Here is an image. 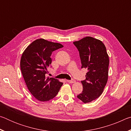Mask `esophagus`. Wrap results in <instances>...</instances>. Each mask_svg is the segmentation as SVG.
Returning a JSON list of instances; mask_svg holds the SVG:
<instances>
[{
	"mask_svg": "<svg viewBox=\"0 0 131 131\" xmlns=\"http://www.w3.org/2000/svg\"><path fill=\"white\" fill-rule=\"evenodd\" d=\"M67 81L69 83H74L75 82H76V81H75L74 80H73V79L71 80H67Z\"/></svg>",
	"mask_w": 131,
	"mask_h": 131,
	"instance_id": "1",
	"label": "esophagus"
}]
</instances>
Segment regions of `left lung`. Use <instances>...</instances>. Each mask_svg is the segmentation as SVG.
<instances>
[{
    "label": "left lung",
    "instance_id": "left-lung-1",
    "mask_svg": "<svg viewBox=\"0 0 131 131\" xmlns=\"http://www.w3.org/2000/svg\"><path fill=\"white\" fill-rule=\"evenodd\" d=\"M77 48L81 68L87 69L86 79L81 81L83 90L77 97L83 103H90L102 94L108 80L109 58L105 44L100 40L87 36L73 42Z\"/></svg>",
    "mask_w": 131,
    "mask_h": 131
}]
</instances>
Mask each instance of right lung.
I'll list each match as a JSON object with an SVG mask.
<instances>
[{"label": "right lung", "instance_id": "obj_1", "mask_svg": "<svg viewBox=\"0 0 131 131\" xmlns=\"http://www.w3.org/2000/svg\"><path fill=\"white\" fill-rule=\"evenodd\" d=\"M63 47L60 43L39 39L30 43L22 54L20 67L24 79L31 94L39 101L54 98L62 85L58 80L46 77V74L52 62V51Z\"/></svg>", "mask_w": 131, "mask_h": 131}]
</instances>
